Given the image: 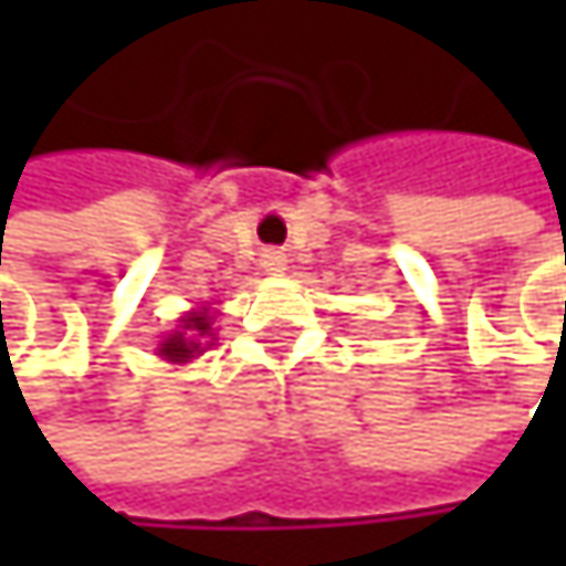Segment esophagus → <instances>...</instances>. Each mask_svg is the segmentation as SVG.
<instances>
[{
    "label": "esophagus",
    "mask_w": 566,
    "mask_h": 566,
    "mask_svg": "<svg viewBox=\"0 0 566 566\" xmlns=\"http://www.w3.org/2000/svg\"><path fill=\"white\" fill-rule=\"evenodd\" d=\"M284 262H287V259H284L282 252H275V249L262 255V269H265L269 275H282V272H284Z\"/></svg>",
    "instance_id": "obj_1"
}]
</instances>
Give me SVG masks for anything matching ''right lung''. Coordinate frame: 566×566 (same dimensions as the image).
Wrapping results in <instances>:
<instances>
[{
  "mask_svg": "<svg viewBox=\"0 0 566 566\" xmlns=\"http://www.w3.org/2000/svg\"><path fill=\"white\" fill-rule=\"evenodd\" d=\"M209 314L206 311H196V314H189V317H182V331H176L170 334L164 344H160V354L167 357V360H176V364H182V360H189L192 354H199V340L202 337H209Z\"/></svg>",
  "mask_w": 566,
  "mask_h": 566,
  "instance_id": "obj_1",
  "label": "right lung"
}]
</instances>
